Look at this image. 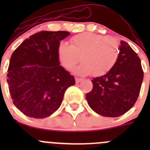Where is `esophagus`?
<instances>
[{
	"instance_id": "esophagus-1",
	"label": "esophagus",
	"mask_w": 150,
	"mask_h": 150,
	"mask_svg": "<svg viewBox=\"0 0 150 150\" xmlns=\"http://www.w3.org/2000/svg\"><path fill=\"white\" fill-rule=\"evenodd\" d=\"M75 79H76V84H78V83H81V82L83 80V79H81V78H77V77H76Z\"/></svg>"
}]
</instances>
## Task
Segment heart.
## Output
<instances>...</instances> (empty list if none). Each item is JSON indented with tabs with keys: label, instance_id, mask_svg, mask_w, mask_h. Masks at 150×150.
<instances>
[{
	"label": "heart",
	"instance_id": "1",
	"mask_svg": "<svg viewBox=\"0 0 150 150\" xmlns=\"http://www.w3.org/2000/svg\"><path fill=\"white\" fill-rule=\"evenodd\" d=\"M118 55L114 40L89 32L74 36L70 40V46L62 43L57 49L59 62L68 70L76 65L79 57L82 63L73 70L79 75L103 76L115 65Z\"/></svg>",
	"mask_w": 150,
	"mask_h": 150
}]
</instances>
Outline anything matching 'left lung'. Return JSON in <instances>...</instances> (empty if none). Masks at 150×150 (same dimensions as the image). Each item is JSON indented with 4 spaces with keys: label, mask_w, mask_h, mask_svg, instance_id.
Instances as JSON below:
<instances>
[{
    "label": "left lung",
    "mask_w": 150,
    "mask_h": 150,
    "mask_svg": "<svg viewBox=\"0 0 150 150\" xmlns=\"http://www.w3.org/2000/svg\"><path fill=\"white\" fill-rule=\"evenodd\" d=\"M115 65L107 74L94 78L93 88L86 98L96 113L118 117L128 112L137 100L144 79L137 54L125 41L120 42Z\"/></svg>",
    "instance_id": "left-lung-1"
}]
</instances>
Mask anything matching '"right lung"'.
<instances>
[{
    "instance_id": "add662e5",
    "label": "right lung",
    "mask_w": 150,
    "mask_h": 150,
    "mask_svg": "<svg viewBox=\"0 0 150 150\" xmlns=\"http://www.w3.org/2000/svg\"><path fill=\"white\" fill-rule=\"evenodd\" d=\"M68 31H40L31 35L13 52L7 83L13 104L25 116L43 119L62 104L74 77L60 65L57 49Z\"/></svg>"
}]
</instances>
